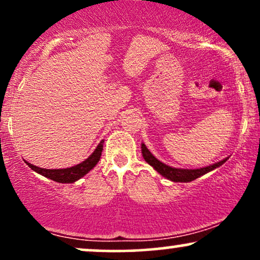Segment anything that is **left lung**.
<instances>
[{"instance_id": "obj_1", "label": "left lung", "mask_w": 260, "mask_h": 260, "mask_svg": "<svg viewBox=\"0 0 260 260\" xmlns=\"http://www.w3.org/2000/svg\"><path fill=\"white\" fill-rule=\"evenodd\" d=\"M142 154H143V157H144V160L147 161L149 165L153 166V168L156 170L161 176H164V177H166L168 180H171L174 182H190L196 180V178L201 177V176L213 171L214 169L221 166L222 164L226 162V160H228V159H223L221 161H219V162L214 164V165L207 166V168L188 170V169H176V168H171V166L165 165V164L161 162L160 160H157L156 157L149 151V149L145 147L144 143L142 144Z\"/></svg>"}]
</instances>
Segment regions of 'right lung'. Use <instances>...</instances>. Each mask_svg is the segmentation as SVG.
Here are the masks:
<instances>
[{"instance_id": "add662e5", "label": "right lung", "mask_w": 260, "mask_h": 260, "mask_svg": "<svg viewBox=\"0 0 260 260\" xmlns=\"http://www.w3.org/2000/svg\"><path fill=\"white\" fill-rule=\"evenodd\" d=\"M103 145H104V140H101L100 144L98 145L96 149L94 150L88 159L83 161V162L78 164V165L73 166V168H68V169H55V170H49V169H41L38 168V166L31 165V164L26 162V165L29 168H31V170H34L35 172L38 174L45 176V177L50 178V180L59 182V183H73L79 178H82L83 176L88 174L90 170L99 162L100 156H101V151H103Z\"/></svg>"}]
</instances>
